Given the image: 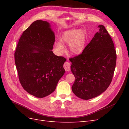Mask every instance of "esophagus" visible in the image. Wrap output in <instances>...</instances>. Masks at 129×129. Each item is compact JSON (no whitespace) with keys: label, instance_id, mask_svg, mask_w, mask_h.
Masks as SVG:
<instances>
[{"label":"esophagus","instance_id":"esophagus-1","mask_svg":"<svg viewBox=\"0 0 129 129\" xmlns=\"http://www.w3.org/2000/svg\"><path fill=\"white\" fill-rule=\"evenodd\" d=\"M63 67L66 72H69L71 69V64L68 62H66L63 64Z\"/></svg>","mask_w":129,"mask_h":129}]
</instances>
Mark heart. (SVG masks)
Masks as SVG:
<instances>
[{
    "instance_id": "obj_1",
    "label": "heart",
    "mask_w": 129,
    "mask_h": 129,
    "mask_svg": "<svg viewBox=\"0 0 129 129\" xmlns=\"http://www.w3.org/2000/svg\"><path fill=\"white\" fill-rule=\"evenodd\" d=\"M62 40L69 45V49L72 53L79 54L84 49L85 37L82 30L73 29L66 32L62 36ZM55 47L59 52H63L64 50V45L60 41L56 42Z\"/></svg>"
}]
</instances>
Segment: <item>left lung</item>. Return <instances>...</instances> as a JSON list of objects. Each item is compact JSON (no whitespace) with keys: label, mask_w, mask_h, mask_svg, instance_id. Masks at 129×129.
<instances>
[{"label":"left lung","mask_w":129,"mask_h":129,"mask_svg":"<svg viewBox=\"0 0 129 129\" xmlns=\"http://www.w3.org/2000/svg\"><path fill=\"white\" fill-rule=\"evenodd\" d=\"M82 53L71 57V71L75 76L72 87L76 96L89 100L100 95L110 85L116 67L114 42L103 25Z\"/></svg>","instance_id":"obj_1"}]
</instances>
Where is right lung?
<instances>
[{"instance_id": "right-lung-1", "label": "right lung", "mask_w": 129, "mask_h": 129, "mask_svg": "<svg viewBox=\"0 0 129 129\" xmlns=\"http://www.w3.org/2000/svg\"><path fill=\"white\" fill-rule=\"evenodd\" d=\"M54 33L48 22L36 20L22 33L14 53L15 63L22 88L42 98L55 90L64 74L63 56L54 54Z\"/></svg>"}]
</instances>
